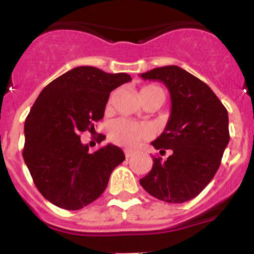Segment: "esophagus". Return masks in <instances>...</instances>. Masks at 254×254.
I'll return each instance as SVG.
<instances>
[{
  "mask_svg": "<svg viewBox=\"0 0 254 254\" xmlns=\"http://www.w3.org/2000/svg\"><path fill=\"white\" fill-rule=\"evenodd\" d=\"M125 155L126 158H131L132 155H133V151H132V150H125Z\"/></svg>",
  "mask_w": 254,
  "mask_h": 254,
  "instance_id": "1",
  "label": "esophagus"
}]
</instances>
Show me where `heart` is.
I'll use <instances>...</instances> for the list:
<instances>
[{
    "instance_id": "b5f03b06",
    "label": "heart",
    "mask_w": 254,
    "mask_h": 254,
    "mask_svg": "<svg viewBox=\"0 0 254 254\" xmlns=\"http://www.w3.org/2000/svg\"><path fill=\"white\" fill-rule=\"evenodd\" d=\"M151 87L156 86H147L143 87L142 90H147ZM141 90V91H142ZM150 134L149 128L146 126L137 125L125 118L116 120L109 125V138L117 145L126 147H132L136 143L140 142L141 140L146 138Z\"/></svg>"
}]
</instances>
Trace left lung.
I'll use <instances>...</instances> for the list:
<instances>
[{
	"label": "left lung",
	"mask_w": 254,
	"mask_h": 254,
	"mask_svg": "<svg viewBox=\"0 0 254 254\" xmlns=\"http://www.w3.org/2000/svg\"><path fill=\"white\" fill-rule=\"evenodd\" d=\"M168 87L172 112L163 133L151 145L167 160L154 158L152 169L140 179L151 196L169 203L194 198L214 178L228 146V111L210 87L178 66H164L141 73Z\"/></svg>",
	"instance_id": "1"
}]
</instances>
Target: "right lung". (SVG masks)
<instances>
[{
	"label": "right lung",
	"mask_w": 254,
	"mask_h": 254,
	"mask_svg": "<svg viewBox=\"0 0 254 254\" xmlns=\"http://www.w3.org/2000/svg\"><path fill=\"white\" fill-rule=\"evenodd\" d=\"M131 80L128 73L81 66L53 80L39 94L24 126L22 156L49 202L80 210L104 192L125 154L112 143L89 152L80 133L95 131L94 123L104 117L111 91Z\"/></svg>",
	"instance_id": "add662e5"
}]
</instances>
